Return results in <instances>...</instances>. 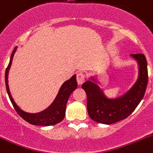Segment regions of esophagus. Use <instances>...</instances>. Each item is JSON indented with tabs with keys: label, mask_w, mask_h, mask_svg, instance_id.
<instances>
[{
	"label": "esophagus",
	"mask_w": 153,
	"mask_h": 153,
	"mask_svg": "<svg viewBox=\"0 0 153 153\" xmlns=\"http://www.w3.org/2000/svg\"><path fill=\"white\" fill-rule=\"evenodd\" d=\"M77 82H78V84H82L85 81V79H86V76L83 73H78V75H77Z\"/></svg>",
	"instance_id": "1"
}]
</instances>
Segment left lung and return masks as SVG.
Instances as JSON below:
<instances>
[{
  "mask_svg": "<svg viewBox=\"0 0 153 153\" xmlns=\"http://www.w3.org/2000/svg\"><path fill=\"white\" fill-rule=\"evenodd\" d=\"M139 65V77L132 88L124 96L109 99L92 81H88L81 87L87 94V107L90 117L102 124L114 123L126 119L134 111L143 99L148 82L147 63L143 54H131Z\"/></svg>",
  "mask_w": 153,
  "mask_h": 153,
  "instance_id": "left-lung-1",
  "label": "left lung"
}]
</instances>
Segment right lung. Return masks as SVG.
<instances>
[{"label":"right lung","mask_w":153,"mask_h":153,"mask_svg":"<svg viewBox=\"0 0 153 153\" xmlns=\"http://www.w3.org/2000/svg\"><path fill=\"white\" fill-rule=\"evenodd\" d=\"M16 50V48H15L11 54L10 63H9L8 66L6 69L5 83L9 98H10L16 112L18 113V114L21 117L23 118L25 121L32 124V125L48 126L55 125V124L61 122L65 117L66 103H67L69 97L70 96L71 93L76 89L77 86H78L76 81V75H73L70 79L66 81L62 85L55 100L54 101V102L51 104L49 108H48L46 110L42 111V112L38 113V114H29V113L25 112L22 110H21L18 105H16V102L13 100V97L10 94V89H9L8 86V80H7L9 69H10V66H11L12 60H13V55H14Z\"/></svg>","instance_id":"obj_1"}]
</instances>
